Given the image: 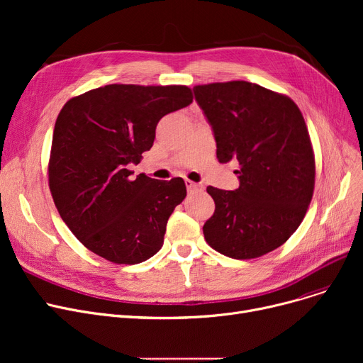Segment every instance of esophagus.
Returning <instances> with one entry per match:
<instances>
[{
    "mask_svg": "<svg viewBox=\"0 0 363 363\" xmlns=\"http://www.w3.org/2000/svg\"><path fill=\"white\" fill-rule=\"evenodd\" d=\"M185 184H186V188L189 189V191H203V189H204V186L201 184L193 182V181H189V179H186Z\"/></svg>",
    "mask_w": 363,
    "mask_h": 363,
    "instance_id": "esophagus-1",
    "label": "esophagus"
}]
</instances>
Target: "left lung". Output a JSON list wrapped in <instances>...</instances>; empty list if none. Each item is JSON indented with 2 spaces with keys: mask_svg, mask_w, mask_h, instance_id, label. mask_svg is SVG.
Segmentation results:
<instances>
[{
  "mask_svg": "<svg viewBox=\"0 0 363 363\" xmlns=\"http://www.w3.org/2000/svg\"><path fill=\"white\" fill-rule=\"evenodd\" d=\"M216 140L220 163L237 160L240 186H207L215 213L206 220L207 244L247 260L269 253L301 223L315 188V155L297 104L284 94L245 81L194 86Z\"/></svg>",
  "mask_w": 363,
  "mask_h": 363,
  "instance_id": "obj_1",
  "label": "left lung"
}]
</instances>
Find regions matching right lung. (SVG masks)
<instances>
[{
  "label": "right lung",
  "mask_w": 363,
  "mask_h": 363,
  "mask_svg": "<svg viewBox=\"0 0 363 363\" xmlns=\"http://www.w3.org/2000/svg\"><path fill=\"white\" fill-rule=\"evenodd\" d=\"M193 103L185 85L111 84L70 99L57 116L48 185L62 219L88 250L137 264L163 245L166 223L186 196L182 178L132 179L167 113Z\"/></svg>",
  "instance_id": "add662e5"
}]
</instances>
